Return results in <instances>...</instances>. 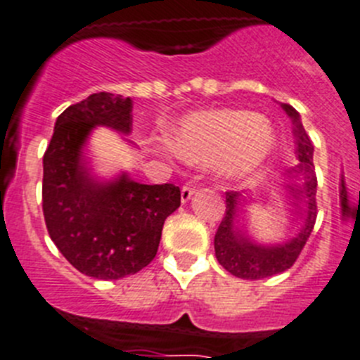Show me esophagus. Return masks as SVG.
<instances>
[{
  "mask_svg": "<svg viewBox=\"0 0 360 360\" xmlns=\"http://www.w3.org/2000/svg\"><path fill=\"white\" fill-rule=\"evenodd\" d=\"M196 193V187L195 186H184L182 187V193H180V195H182V202L186 203V202H189L191 198H193V195H195Z\"/></svg>",
  "mask_w": 360,
  "mask_h": 360,
  "instance_id": "1",
  "label": "esophagus"
}]
</instances>
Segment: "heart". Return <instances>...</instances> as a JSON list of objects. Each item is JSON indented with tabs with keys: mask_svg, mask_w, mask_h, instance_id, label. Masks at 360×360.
<instances>
[{
	"mask_svg": "<svg viewBox=\"0 0 360 360\" xmlns=\"http://www.w3.org/2000/svg\"><path fill=\"white\" fill-rule=\"evenodd\" d=\"M178 155L193 164L216 162L219 173L240 174L272 146L269 124L250 111L211 110L186 117L173 131Z\"/></svg>",
	"mask_w": 360,
	"mask_h": 360,
	"instance_id": "b5f03b06",
	"label": "heart"
}]
</instances>
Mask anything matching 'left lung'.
Masks as SVG:
<instances>
[{
	"label": "left lung",
	"mask_w": 360,
	"mask_h": 360,
	"mask_svg": "<svg viewBox=\"0 0 360 360\" xmlns=\"http://www.w3.org/2000/svg\"><path fill=\"white\" fill-rule=\"evenodd\" d=\"M281 106L294 122L295 146H297L295 153H297L299 164L292 167L290 173H294V176L303 178V184L285 186V189H287L290 205L304 211V225L297 236L290 238L288 241L278 245L257 243L240 224V219H243L241 218V212H243L241 207L245 203L243 193L240 191L225 193L227 209L216 231L214 252L219 265L232 276L241 279L270 278L290 269L303 250L317 218V176L316 167H314V144L304 131L297 111L290 104H281Z\"/></svg>",
	"instance_id": "obj_1"
}]
</instances>
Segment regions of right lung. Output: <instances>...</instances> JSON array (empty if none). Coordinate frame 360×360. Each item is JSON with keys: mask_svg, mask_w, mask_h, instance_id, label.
<instances>
[{"mask_svg": "<svg viewBox=\"0 0 360 360\" xmlns=\"http://www.w3.org/2000/svg\"><path fill=\"white\" fill-rule=\"evenodd\" d=\"M131 98L94 94L57 117L43 157V214L59 252L95 279L136 274L157 256L165 218L180 207L173 184L148 186L122 173L91 176L82 148L95 126L128 135Z\"/></svg>", "mask_w": 360, "mask_h": 360, "instance_id": "obj_1", "label": "right lung"}]
</instances>
